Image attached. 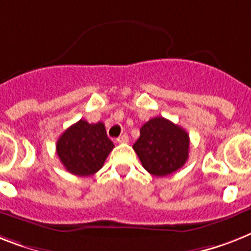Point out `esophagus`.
Returning a JSON list of instances; mask_svg holds the SVG:
<instances>
[{"mask_svg":"<svg viewBox=\"0 0 251 251\" xmlns=\"http://www.w3.org/2000/svg\"><path fill=\"white\" fill-rule=\"evenodd\" d=\"M128 140H129V138H128V136L126 135V133H123V135L116 138V141L119 142V144H126V142H128Z\"/></svg>","mask_w":251,"mask_h":251,"instance_id":"obj_1","label":"esophagus"}]
</instances>
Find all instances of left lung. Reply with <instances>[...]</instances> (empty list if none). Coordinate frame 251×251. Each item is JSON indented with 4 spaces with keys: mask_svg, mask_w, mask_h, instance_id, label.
<instances>
[{
    "mask_svg": "<svg viewBox=\"0 0 251 251\" xmlns=\"http://www.w3.org/2000/svg\"><path fill=\"white\" fill-rule=\"evenodd\" d=\"M133 150L149 174L158 177L171 175L189 157V135L177 124L157 116L142 126Z\"/></svg>",
    "mask_w": 251,
    "mask_h": 251,
    "instance_id": "obj_1",
    "label": "left lung"
}]
</instances>
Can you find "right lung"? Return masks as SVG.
<instances>
[{"instance_id":"1","label":"right lung","mask_w":251,"mask_h":251,"mask_svg":"<svg viewBox=\"0 0 251 251\" xmlns=\"http://www.w3.org/2000/svg\"><path fill=\"white\" fill-rule=\"evenodd\" d=\"M113 149L105 124H89L83 119L67 128L57 141L59 160L76 176H91L100 171Z\"/></svg>"}]
</instances>
